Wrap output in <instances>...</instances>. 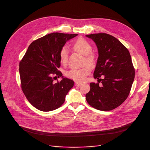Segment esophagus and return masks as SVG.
I'll return each mask as SVG.
<instances>
[{
	"instance_id": "obj_1",
	"label": "esophagus",
	"mask_w": 150,
	"mask_h": 150,
	"mask_svg": "<svg viewBox=\"0 0 150 150\" xmlns=\"http://www.w3.org/2000/svg\"><path fill=\"white\" fill-rule=\"evenodd\" d=\"M75 85H76V86L79 87V86H81V85H82V83H80V82H75Z\"/></svg>"
}]
</instances>
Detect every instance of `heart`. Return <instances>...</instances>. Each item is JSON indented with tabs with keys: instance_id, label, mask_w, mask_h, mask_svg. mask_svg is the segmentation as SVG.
I'll return each mask as SVG.
<instances>
[{
	"instance_id": "heart-1",
	"label": "heart",
	"mask_w": 150,
	"mask_h": 150,
	"mask_svg": "<svg viewBox=\"0 0 150 150\" xmlns=\"http://www.w3.org/2000/svg\"><path fill=\"white\" fill-rule=\"evenodd\" d=\"M72 49L76 52L83 55L82 64L86 65L91 69L94 68L97 63V57L93 52V46L90 42L83 38L80 37L77 39L72 45ZM59 59L62 64L65 65L67 64L69 59V53L66 47H63L59 52ZM84 66L81 68H72L65 72V75L78 82H83L86 76L90 72V68Z\"/></svg>"
}]
</instances>
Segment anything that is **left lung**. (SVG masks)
<instances>
[{
	"label": "left lung",
	"mask_w": 150,
	"mask_h": 150,
	"mask_svg": "<svg viewBox=\"0 0 150 150\" xmlns=\"http://www.w3.org/2000/svg\"><path fill=\"white\" fill-rule=\"evenodd\" d=\"M86 36L96 42L98 48L94 77L102 82L100 86L99 83H90V90L85 95L86 100L97 110H113L126 100L134 80L135 68L129 52L119 40L109 34Z\"/></svg>",
	"instance_id": "obj_1"
}]
</instances>
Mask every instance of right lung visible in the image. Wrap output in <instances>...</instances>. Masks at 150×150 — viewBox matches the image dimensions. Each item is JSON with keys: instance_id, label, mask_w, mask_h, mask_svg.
Here are the masks:
<instances>
[{"instance_id": "obj_1", "label": "right lung", "mask_w": 150, "mask_h": 150, "mask_svg": "<svg viewBox=\"0 0 150 150\" xmlns=\"http://www.w3.org/2000/svg\"><path fill=\"white\" fill-rule=\"evenodd\" d=\"M76 34L53 33L33 41L19 62L21 87L28 101L36 109L49 112L63 104L69 91L74 87L72 80L63 78L59 52L67 41ZM63 77V76H62Z\"/></svg>"}]
</instances>
